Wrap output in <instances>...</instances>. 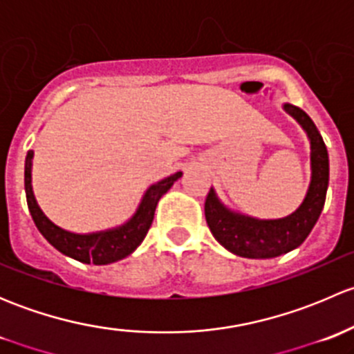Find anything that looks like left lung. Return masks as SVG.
I'll list each match as a JSON object with an SVG mask.
<instances>
[{"mask_svg":"<svg viewBox=\"0 0 354 354\" xmlns=\"http://www.w3.org/2000/svg\"><path fill=\"white\" fill-rule=\"evenodd\" d=\"M283 108L298 121L310 140L312 178L301 205L281 219H257L224 205L214 188L205 198V219L210 233L227 252L245 259H274L298 248L313 230L326 203L329 154L322 135L305 111L288 102Z\"/></svg>","mask_w":354,"mask_h":354,"instance_id":"1","label":"left lung"}]
</instances>
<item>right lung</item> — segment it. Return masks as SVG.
<instances>
[{"label":"right lung","instance_id":"right-lung-1","mask_svg":"<svg viewBox=\"0 0 354 354\" xmlns=\"http://www.w3.org/2000/svg\"><path fill=\"white\" fill-rule=\"evenodd\" d=\"M32 159L34 151H28L25 157V195H27V205L30 216L37 226L39 233L46 238L58 252L70 259L78 260L82 263H94V266H108L118 262L137 250V246L144 241L152 221L157 202L181 178V171L164 178L151 185L145 190L144 197L138 203L133 216L123 223L121 226L111 227V230L95 231V233H71L56 226L39 207L32 190Z\"/></svg>","mask_w":354,"mask_h":354}]
</instances>
